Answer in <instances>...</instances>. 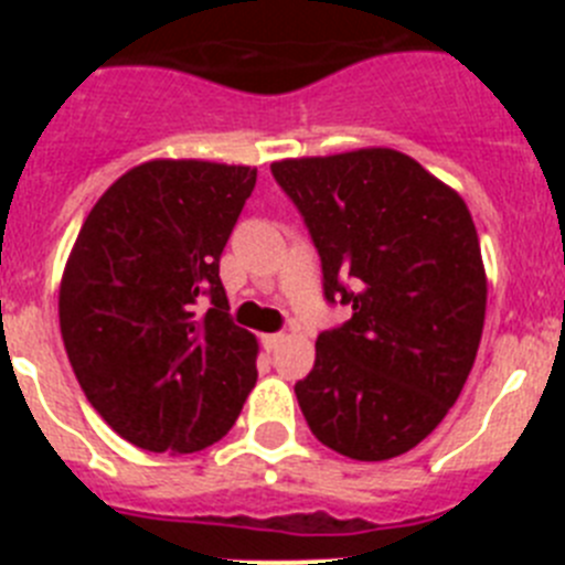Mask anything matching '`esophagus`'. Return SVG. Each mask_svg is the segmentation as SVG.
Segmentation results:
<instances>
[{"label":"esophagus","instance_id":"obj_1","mask_svg":"<svg viewBox=\"0 0 565 565\" xmlns=\"http://www.w3.org/2000/svg\"><path fill=\"white\" fill-rule=\"evenodd\" d=\"M282 339H286L282 333H263V337H259V342H263V348H266V351H274V348H277Z\"/></svg>","mask_w":565,"mask_h":565}]
</instances>
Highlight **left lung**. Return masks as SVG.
I'll return each mask as SVG.
<instances>
[{"label":"left lung","instance_id":"8db88e82","mask_svg":"<svg viewBox=\"0 0 565 565\" xmlns=\"http://www.w3.org/2000/svg\"><path fill=\"white\" fill-rule=\"evenodd\" d=\"M271 172L306 217L328 302L353 317L317 339L294 393L339 456L387 461L450 413L476 362L487 271L467 203L387 147L286 158Z\"/></svg>","mask_w":565,"mask_h":565}]
</instances>
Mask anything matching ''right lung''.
<instances>
[{"instance_id": "1", "label": "right lung", "mask_w": 565, "mask_h": 565, "mask_svg": "<svg viewBox=\"0 0 565 565\" xmlns=\"http://www.w3.org/2000/svg\"><path fill=\"white\" fill-rule=\"evenodd\" d=\"M254 183V167L154 158L98 198L73 243L58 288L64 351L98 416L141 450L221 441L257 382V339L232 322L221 282Z\"/></svg>"}]
</instances>
